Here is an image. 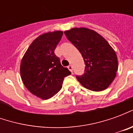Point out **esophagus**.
Here are the masks:
<instances>
[{"label":"esophagus","instance_id":"esophagus-1","mask_svg":"<svg viewBox=\"0 0 133 133\" xmlns=\"http://www.w3.org/2000/svg\"><path fill=\"white\" fill-rule=\"evenodd\" d=\"M68 68L69 69L70 71L72 72V65H69L68 66Z\"/></svg>","mask_w":133,"mask_h":133}]
</instances>
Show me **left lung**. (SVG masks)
<instances>
[{
    "label": "left lung",
    "mask_w": 133,
    "mask_h": 133,
    "mask_svg": "<svg viewBox=\"0 0 133 133\" xmlns=\"http://www.w3.org/2000/svg\"><path fill=\"white\" fill-rule=\"evenodd\" d=\"M64 33L81 52L85 62L84 74L76 75L78 81L92 91L106 89L115 78L118 68L112 48L100 34L88 28H72Z\"/></svg>",
    "instance_id": "1"
}]
</instances>
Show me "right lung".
Returning a JSON list of instances; mask_svg holds the SVG:
<instances>
[{"instance_id":"obj_1","label":"right lung","mask_w":133,"mask_h":133,"mask_svg":"<svg viewBox=\"0 0 133 133\" xmlns=\"http://www.w3.org/2000/svg\"><path fill=\"white\" fill-rule=\"evenodd\" d=\"M54 31L38 36L30 44L21 63L22 81L32 94L48 100L62 88L65 77L71 74L61 65L54 50L63 36Z\"/></svg>"}]
</instances>
